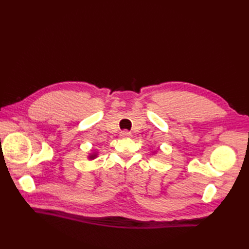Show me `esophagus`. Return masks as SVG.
<instances>
[{
  "instance_id": "34e87169",
  "label": "esophagus",
  "mask_w": 249,
  "mask_h": 249,
  "mask_svg": "<svg viewBox=\"0 0 249 249\" xmlns=\"http://www.w3.org/2000/svg\"><path fill=\"white\" fill-rule=\"evenodd\" d=\"M120 136H122V137H130L131 133L129 131H123L122 133H120Z\"/></svg>"
}]
</instances>
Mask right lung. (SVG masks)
<instances>
[{"mask_svg":"<svg viewBox=\"0 0 249 249\" xmlns=\"http://www.w3.org/2000/svg\"><path fill=\"white\" fill-rule=\"evenodd\" d=\"M95 157H96V154H92V155H90V156H89V159H91V160H92V159H94Z\"/></svg>","mask_w":249,"mask_h":249,"instance_id":"1","label":"right lung"}]
</instances>
